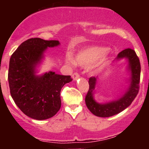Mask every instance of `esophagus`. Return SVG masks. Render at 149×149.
I'll return each instance as SVG.
<instances>
[{"label":"esophagus","instance_id":"esophagus-1","mask_svg":"<svg viewBox=\"0 0 149 149\" xmlns=\"http://www.w3.org/2000/svg\"><path fill=\"white\" fill-rule=\"evenodd\" d=\"M72 77H73V80L76 81V80H77V79L79 78V74L78 73H74L73 74V76H72Z\"/></svg>","mask_w":149,"mask_h":149}]
</instances>
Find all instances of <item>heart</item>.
Segmentation results:
<instances>
[{
  "label": "heart",
  "mask_w": 149,
  "mask_h": 149,
  "mask_svg": "<svg viewBox=\"0 0 149 149\" xmlns=\"http://www.w3.org/2000/svg\"><path fill=\"white\" fill-rule=\"evenodd\" d=\"M109 51L104 47L93 46L79 51L73 58H69L70 62L80 66H89L90 71L97 73L103 68L109 58Z\"/></svg>",
  "instance_id": "b5f03b06"
}]
</instances>
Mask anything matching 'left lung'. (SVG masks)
<instances>
[{
  "label": "left lung",
  "instance_id": "8db88e82",
  "mask_svg": "<svg viewBox=\"0 0 149 149\" xmlns=\"http://www.w3.org/2000/svg\"><path fill=\"white\" fill-rule=\"evenodd\" d=\"M126 59L127 61V70L130 77L128 86L116 100L105 103H99L94 100L96 84L99 78L91 77L88 80L89 89L85 98L86 107L94 115L101 118H108L120 113L130 106L139 91L141 64L139 58L133 49L127 48L120 52L115 61Z\"/></svg>",
  "mask_w": 149,
  "mask_h": 149
}]
</instances>
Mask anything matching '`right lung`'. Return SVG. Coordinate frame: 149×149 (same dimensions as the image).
Here are the masks:
<instances>
[{
    "instance_id": "1",
    "label": "right lung",
    "mask_w": 149,
    "mask_h": 149,
    "mask_svg": "<svg viewBox=\"0 0 149 149\" xmlns=\"http://www.w3.org/2000/svg\"><path fill=\"white\" fill-rule=\"evenodd\" d=\"M60 44L58 40L29 39L10 58L8 79L10 95L22 112L32 119L43 120L53 117L61 107V88L72 81L70 76L53 71L37 74L47 48Z\"/></svg>"
}]
</instances>
